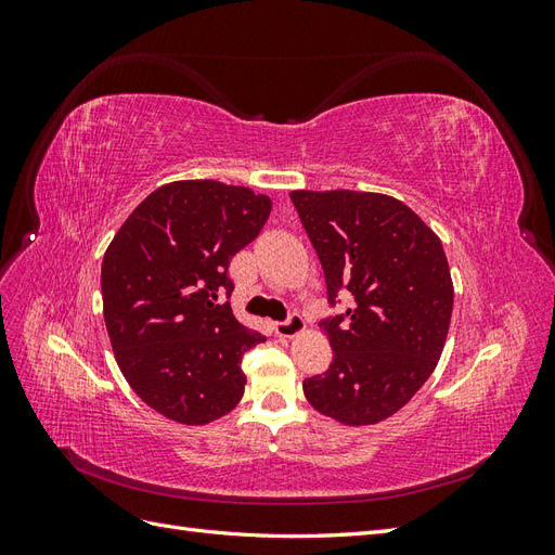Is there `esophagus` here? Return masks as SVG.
<instances>
[{"label": "esophagus", "instance_id": "esophagus-1", "mask_svg": "<svg viewBox=\"0 0 555 555\" xmlns=\"http://www.w3.org/2000/svg\"><path fill=\"white\" fill-rule=\"evenodd\" d=\"M273 328L280 338H294V335H298L306 328V322H304V317L294 312V314H289V319H284V322H275Z\"/></svg>", "mask_w": 555, "mask_h": 555}]
</instances>
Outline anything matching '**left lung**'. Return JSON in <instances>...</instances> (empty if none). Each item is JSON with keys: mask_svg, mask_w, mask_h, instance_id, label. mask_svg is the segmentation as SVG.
Wrapping results in <instances>:
<instances>
[{"mask_svg": "<svg viewBox=\"0 0 555 555\" xmlns=\"http://www.w3.org/2000/svg\"><path fill=\"white\" fill-rule=\"evenodd\" d=\"M322 261L328 304L357 306L324 322L333 361L304 382L310 405L343 426H373L405 408L447 343L453 282L442 243L402 201L377 192L289 194Z\"/></svg>", "mask_w": 555, "mask_h": 555, "instance_id": "left-lung-1", "label": "left lung"}]
</instances>
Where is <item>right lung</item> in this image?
Wrapping results in <instances>:
<instances>
[{
  "mask_svg": "<svg viewBox=\"0 0 555 555\" xmlns=\"http://www.w3.org/2000/svg\"><path fill=\"white\" fill-rule=\"evenodd\" d=\"M271 198L217 180H176L145 196L102 263L104 322L117 365L162 416L206 426L238 405L243 354L263 343L220 296L229 261L259 236Z\"/></svg>",
  "mask_w": 555,
  "mask_h": 555,
  "instance_id": "1",
  "label": "right lung"
}]
</instances>
